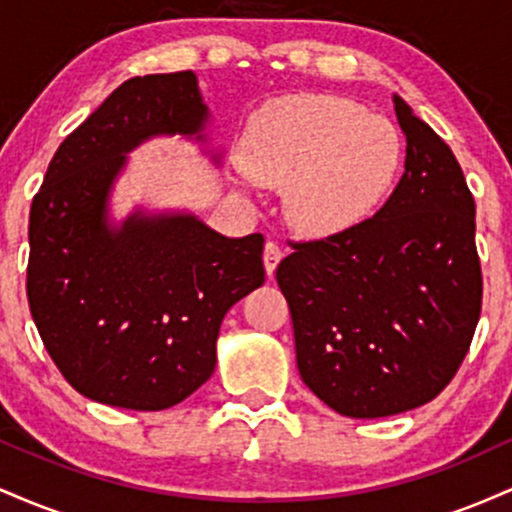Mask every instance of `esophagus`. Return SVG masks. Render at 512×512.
Returning a JSON list of instances; mask_svg holds the SVG:
<instances>
[{
	"label": "esophagus",
	"mask_w": 512,
	"mask_h": 512,
	"mask_svg": "<svg viewBox=\"0 0 512 512\" xmlns=\"http://www.w3.org/2000/svg\"><path fill=\"white\" fill-rule=\"evenodd\" d=\"M281 257H284V252H281L279 245H276V243H272V240H269V243L264 245V255H262V260H264V269H267V274H269V276H272V274L276 272V267H279Z\"/></svg>",
	"instance_id": "esophagus-1"
}]
</instances>
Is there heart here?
<instances>
[{"instance_id":"obj_1","label":"heart","mask_w":512,"mask_h":512,"mask_svg":"<svg viewBox=\"0 0 512 512\" xmlns=\"http://www.w3.org/2000/svg\"><path fill=\"white\" fill-rule=\"evenodd\" d=\"M402 158V134L387 117L327 93L267 103L240 146L243 173L284 190L286 219L315 238L370 219L390 195Z\"/></svg>"}]
</instances>
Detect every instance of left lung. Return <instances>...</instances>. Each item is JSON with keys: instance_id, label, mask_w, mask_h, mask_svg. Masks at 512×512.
<instances>
[{"instance_id": "left-lung-1", "label": "left lung", "mask_w": 512, "mask_h": 512, "mask_svg": "<svg viewBox=\"0 0 512 512\" xmlns=\"http://www.w3.org/2000/svg\"><path fill=\"white\" fill-rule=\"evenodd\" d=\"M395 101L404 175L385 207L337 236L293 243L276 267L303 383L351 419L431 402L481 313L474 197L450 146Z\"/></svg>"}]
</instances>
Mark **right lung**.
<instances>
[{"instance_id":"1","label":"right lung","mask_w":512,"mask_h":512,"mask_svg":"<svg viewBox=\"0 0 512 512\" xmlns=\"http://www.w3.org/2000/svg\"><path fill=\"white\" fill-rule=\"evenodd\" d=\"M207 122L195 72L134 76L64 139L33 197L28 305L93 402L161 411L190 397L214 373L223 315L264 284L260 233L226 238L187 211L110 219L129 151L163 134L209 146Z\"/></svg>"}]
</instances>
